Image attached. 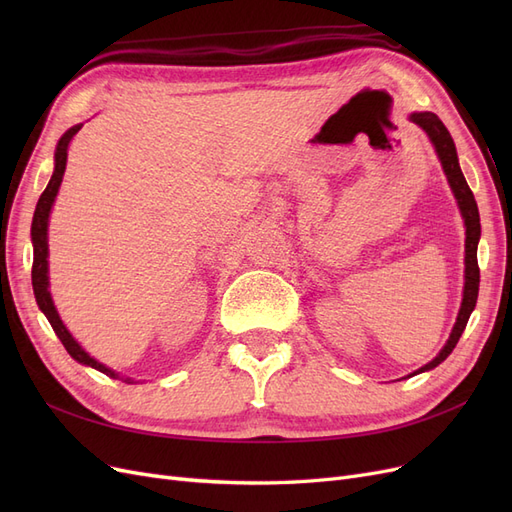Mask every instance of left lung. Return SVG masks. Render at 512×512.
I'll return each mask as SVG.
<instances>
[{"label":"left lung","mask_w":512,"mask_h":512,"mask_svg":"<svg viewBox=\"0 0 512 512\" xmlns=\"http://www.w3.org/2000/svg\"><path fill=\"white\" fill-rule=\"evenodd\" d=\"M410 119L416 123V126H421L427 132L433 147H436V153H438V158L442 162L446 179H448V183H451V190H453L457 203H459L463 222H466V286H463V301H461L459 316H457V322L453 327V333H451V337H448V342L440 350V354L431 363H427L425 367L416 371V374H421V371L438 367L446 359V356L453 352L463 329H466V324L470 320L472 309L476 305L478 282H480L478 258H476V247H478V239H480V218H478V207H476L474 194H472L470 185H468L466 177H463L461 168H459L457 149H455L451 132L446 130V126L440 121V117L436 113H412Z\"/></svg>","instance_id":"obj_1"}]
</instances>
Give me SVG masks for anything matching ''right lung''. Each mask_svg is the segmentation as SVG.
I'll list each match as a JSON object with an SVG mask.
<instances>
[{
	"mask_svg": "<svg viewBox=\"0 0 512 512\" xmlns=\"http://www.w3.org/2000/svg\"><path fill=\"white\" fill-rule=\"evenodd\" d=\"M81 130V126H74L70 128L64 136L59 138L57 143V151H55V170H53V177L49 181V185H46V190L42 192L38 205H36V211H34V222H32V243H34V265H32V284H34V294H36V301H38V307L44 312V316L49 318L53 331L57 333V337L61 339V344H64V348L68 350V354L72 356L74 361H79L83 365H89L94 367L98 371H102V374L111 376V378H119L113 369L104 367L102 363H98L96 359H91V356L74 342V337L68 333V329L64 327V322H61L57 309L53 305V299H51V292H49V260H46V256H49V243H46V228H49V213H51V207H53V200L59 192V185H61V179H64V170H66V160H68V147H70V141L74 138V134ZM126 382H132L126 378Z\"/></svg>",
	"mask_w": 512,
	"mask_h": 512,
	"instance_id": "1",
	"label": "right lung"
}]
</instances>
